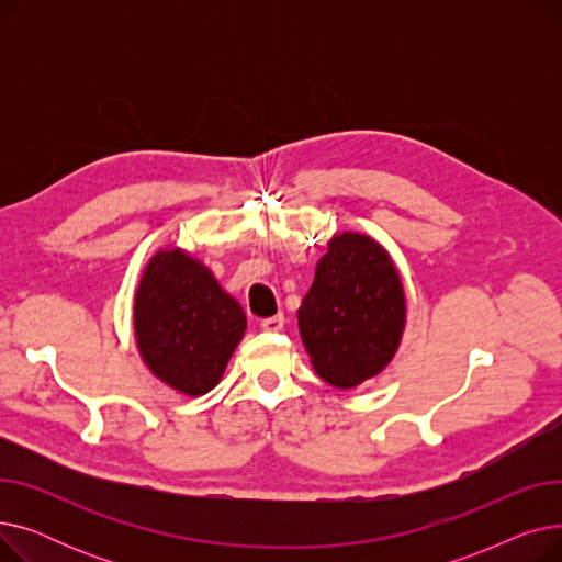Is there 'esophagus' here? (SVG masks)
Here are the masks:
<instances>
[{"label":"esophagus","mask_w":562,"mask_h":562,"mask_svg":"<svg viewBox=\"0 0 562 562\" xmlns=\"http://www.w3.org/2000/svg\"><path fill=\"white\" fill-rule=\"evenodd\" d=\"M261 330H266V333H280L282 328H284V316L282 314H278V316H271V318H263L261 323Z\"/></svg>","instance_id":"1"}]
</instances>
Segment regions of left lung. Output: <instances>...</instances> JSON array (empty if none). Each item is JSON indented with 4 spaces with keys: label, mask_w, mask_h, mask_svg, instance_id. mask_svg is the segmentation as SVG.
Masks as SVG:
<instances>
[{
    "label": "left lung",
    "mask_w": 562,
    "mask_h": 562,
    "mask_svg": "<svg viewBox=\"0 0 562 562\" xmlns=\"http://www.w3.org/2000/svg\"><path fill=\"white\" fill-rule=\"evenodd\" d=\"M403 326L405 293L387 250L367 234H337L299 310L316 373L339 390L358 387L390 364Z\"/></svg>",
    "instance_id": "8db88e82"
}]
</instances>
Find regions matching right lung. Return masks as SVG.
Returning <instances> with one entry per match:
<instances>
[{
	"mask_svg": "<svg viewBox=\"0 0 562 562\" xmlns=\"http://www.w3.org/2000/svg\"><path fill=\"white\" fill-rule=\"evenodd\" d=\"M244 330L241 305L184 250H161L145 266L134 301L136 344L172 390L189 396L214 390Z\"/></svg>",
	"mask_w": 562,
	"mask_h": 562,
	"instance_id": "add662e5",
	"label": "right lung"
}]
</instances>
